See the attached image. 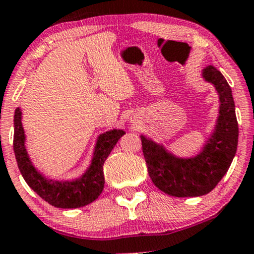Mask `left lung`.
Wrapping results in <instances>:
<instances>
[{
  "label": "left lung",
  "instance_id": "obj_1",
  "mask_svg": "<svg viewBox=\"0 0 254 254\" xmlns=\"http://www.w3.org/2000/svg\"><path fill=\"white\" fill-rule=\"evenodd\" d=\"M203 77L214 84L221 104L214 133L197 156L180 159L166 151L162 145L141 136L151 182L170 196L198 197L209 193L227 173L237 153L239 127L232 89L214 66H206Z\"/></svg>",
  "mask_w": 254,
  "mask_h": 254
}]
</instances>
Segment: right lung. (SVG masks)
I'll list each match as a JSON object with an SVG mask.
<instances>
[{"mask_svg":"<svg viewBox=\"0 0 254 254\" xmlns=\"http://www.w3.org/2000/svg\"><path fill=\"white\" fill-rule=\"evenodd\" d=\"M124 133L123 130L115 129L99 136L92 164L86 173L72 182H55L43 177L31 164L25 148L21 111L17 107L14 115V153L25 182L45 202L56 208H80L94 202L103 192L105 184L104 162Z\"/></svg>","mask_w":254,"mask_h":254,"instance_id":"obj_1","label":"right lung"}]
</instances>
